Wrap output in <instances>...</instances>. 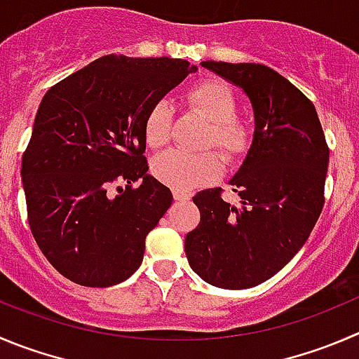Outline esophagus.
I'll list each match as a JSON object with an SVG mask.
<instances>
[{
  "label": "esophagus",
  "instance_id": "1",
  "mask_svg": "<svg viewBox=\"0 0 359 359\" xmlns=\"http://www.w3.org/2000/svg\"><path fill=\"white\" fill-rule=\"evenodd\" d=\"M172 196H174V201H189L190 199V194L185 192V190H174Z\"/></svg>",
  "mask_w": 359,
  "mask_h": 359
}]
</instances>
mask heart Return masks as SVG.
I'll list each match as a JSON object with an SVG mask.
<instances>
[{
	"mask_svg": "<svg viewBox=\"0 0 359 359\" xmlns=\"http://www.w3.org/2000/svg\"><path fill=\"white\" fill-rule=\"evenodd\" d=\"M187 104L210 121L206 144L217 146L229 158H238L250 146V130L234 118L236 97L220 81H203L187 91ZM172 107L167 100H156L144 118V139L149 148H162L170 139ZM224 169L220 155L215 151L187 153L170 149L153 160L151 170L156 180L177 190L206 185L220 176Z\"/></svg>",
	"mask_w": 359,
	"mask_h": 359,
	"instance_id": "obj_1",
	"label": "heart"
}]
</instances>
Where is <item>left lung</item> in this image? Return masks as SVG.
Listing matches in <instances>:
<instances>
[{
  "label": "left lung",
  "instance_id": "left-lung-1",
  "mask_svg": "<svg viewBox=\"0 0 359 359\" xmlns=\"http://www.w3.org/2000/svg\"><path fill=\"white\" fill-rule=\"evenodd\" d=\"M203 67L241 88L254 109V135L229 185L197 192L201 222L185 238L189 264L204 282L248 289L284 268L305 245L323 211L330 162L312 102L285 77L259 63L203 61Z\"/></svg>",
  "mask_w": 359,
  "mask_h": 359
}]
</instances>
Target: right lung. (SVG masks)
Returning <instances> with one entry per match:
<instances>
[{"instance_id":"1","label":"right lung","mask_w":359,"mask_h":359,"mask_svg":"<svg viewBox=\"0 0 359 359\" xmlns=\"http://www.w3.org/2000/svg\"><path fill=\"white\" fill-rule=\"evenodd\" d=\"M192 72L187 60L109 54L43 95L20 177L36 245L75 284L111 287L141 266L172 203L148 174L146 112Z\"/></svg>"}]
</instances>
